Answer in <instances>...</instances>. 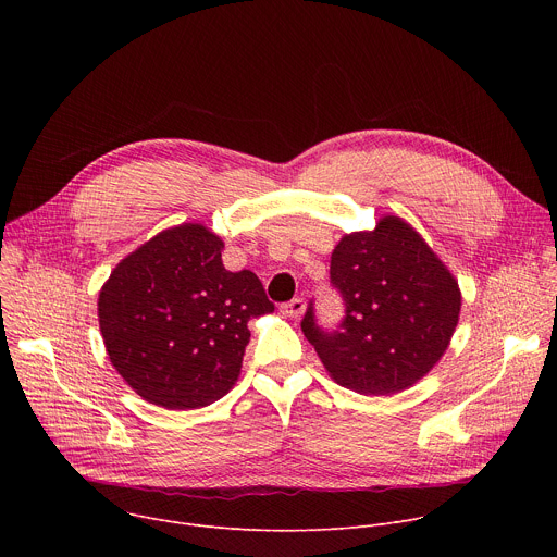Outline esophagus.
<instances>
[{
    "label": "esophagus",
    "instance_id": "obj_1",
    "mask_svg": "<svg viewBox=\"0 0 557 557\" xmlns=\"http://www.w3.org/2000/svg\"><path fill=\"white\" fill-rule=\"evenodd\" d=\"M280 310H282V314H286V317H301L304 314V310H306V301L301 299V297H295V299H290V301H286V304H282L280 306Z\"/></svg>",
    "mask_w": 557,
    "mask_h": 557
}]
</instances>
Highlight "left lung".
<instances>
[{"label": "left lung", "mask_w": 557, "mask_h": 557, "mask_svg": "<svg viewBox=\"0 0 557 557\" xmlns=\"http://www.w3.org/2000/svg\"><path fill=\"white\" fill-rule=\"evenodd\" d=\"M331 284L346 306L342 324L322 329L310 301L301 331L339 385L389 396L423 379L447 350L460 312L458 282L401 218L344 235Z\"/></svg>", "instance_id": "obj_1"}]
</instances>
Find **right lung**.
I'll return each instance as SVG.
<instances>
[{
	"label": "right lung",
	"mask_w": 557,
	"mask_h": 557,
	"mask_svg": "<svg viewBox=\"0 0 557 557\" xmlns=\"http://www.w3.org/2000/svg\"><path fill=\"white\" fill-rule=\"evenodd\" d=\"M224 243L185 222L116 264L99 293V326L116 372L145 401L205 408L233 387L249 320L273 312L251 271L222 264Z\"/></svg>",
	"instance_id": "right-lung-1"
}]
</instances>
